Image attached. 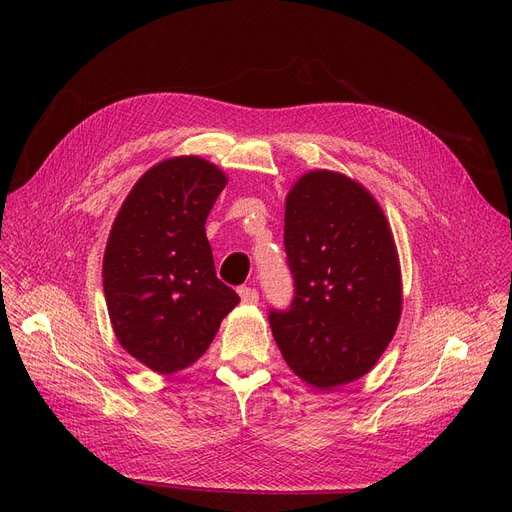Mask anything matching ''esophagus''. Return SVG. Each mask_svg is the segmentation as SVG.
<instances>
[{"instance_id": "obj_1", "label": "esophagus", "mask_w": 512, "mask_h": 512, "mask_svg": "<svg viewBox=\"0 0 512 512\" xmlns=\"http://www.w3.org/2000/svg\"><path fill=\"white\" fill-rule=\"evenodd\" d=\"M238 294H240V301L245 305H257V301H259V292L255 288L242 286V288H238Z\"/></svg>"}]
</instances>
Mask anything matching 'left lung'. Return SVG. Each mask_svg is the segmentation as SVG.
Masks as SVG:
<instances>
[{"instance_id": "1", "label": "left lung", "mask_w": 512, "mask_h": 512, "mask_svg": "<svg viewBox=\"0 0 512 512\" xmlns=\"http://www.w3.org/2000/svg\"><path fill=\"white\" fill-rule=\"evenodd\" d=\"M284 247L294 299L288 311L270 313L282 357L319 390L359 380L386 351L402 311L382 207L357 180L311 170L286 197Z\"/></svg>"}]
</instances>
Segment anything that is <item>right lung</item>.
<instances>
[{
    "label": "right lung",
    "instance_id": "1",
    "mask_svg": "<svg viewBox=\"0 0 512 512\" xmlns=\"http://www.w3.org/2000/svg\"><path fill=\"white\" fill-rule=\"evenodd\" d=\"M226 182L197 155L159 161L132 186L107 238L103 292L114 334L161 375L193 365L240 303L215 276L205 234Z\"/></svg>",
    "mask_w": 512,
    "mask_h": 512
}]
</instances>
